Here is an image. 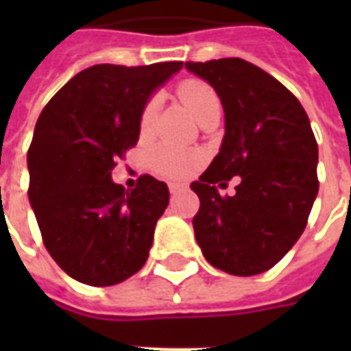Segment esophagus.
Returning <instances> with one entry per match:
<instances>
[{"label":"esophagus","instance_id":"1","mask_svg":"<svg viewBox=\"0 0 351 351\" xmlns=\"http://www.w3.org/2000/svg\"><path fill=\"white\" fill-rule=\"evenodd\" d=\"M180 190H182V186H176V184H171V186H169V191H171L173 195H175V193H178Z\"/></svg>","mask_w":351,"mask_h":351}]
</instances>
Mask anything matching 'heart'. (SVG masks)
I'll use <instances>...</instances> for the list:
<instances>
[{
    "mask_svg": "<svg viewBox=\"0 0 351 351\" xmlns=\"http://www.w3.org/2000/svg\"><path fill=\"white\" fill-rule=\"evenodd\" d=\"M178 95H180L184 105L190 108V112L197 120H201L203 116L210 114L214 110H221L218 95L214 93L213 88L206 86L205 82L186 80L180 86V90H178ZM158 107H160V97L156 95V97L148 101V105L143 110L141 130H150V125L154 123V118H156V112H158ZM191 165H193V156L182 152L178 148H173V146H158L150 154V167L161 178L180 180V178H184L190 173Z\"/></svg>",
    "mask_w": 351,
    "mask_h": 351,
    "instance_id": "b5f03b06",
    "label": "heart"
}]
</instances>
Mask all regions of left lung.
<instances>
[{"mask_svg":"<svg viewBox=\"0 0 351 351\" xmlns=\"http://www.w3.org/2000/svg\"><path fill=\"white\" fill-rule=\"evenodd\" d=\"M218 93L226 133L199 180L193 231L208 263L235 276L269 271L293 248L317 195V143L304 108L284 84L241 58L188 62ZM233 176L235 196L221 198Z\"/></svg>","mask_w":351,"mask_h":351,"instance_id":"left-lung-1","label":"left lung"}]
</instances>
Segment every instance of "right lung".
I'll list each match as a JSON object with an SVG mask.
<instances>
[{"instance_id": "add662e5", "label": "right lung", "mask_w": 351, "mask_h": 351, "mask_svg": "<svg viewBox=\"0 0 351 351\" xmlns=\"http://www.w3.org/2000/svg\"><path fill=\"white\" fill-rule=\"evenodd\" d=\"M182 65H92L49 101L35 123L29 205L52 259L82 284L114 286L148 259L169 205L167 184L145 175L130 191L110 173L137 145L146 103Z\"/></svg>"}]
</instances>
